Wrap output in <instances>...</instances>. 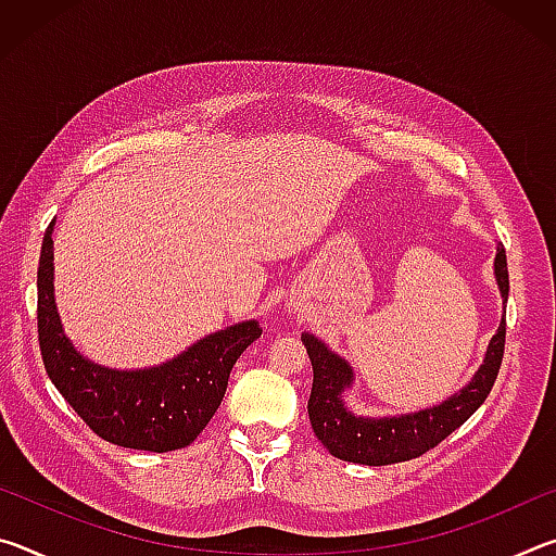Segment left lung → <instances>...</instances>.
I'll use <instances>...</instances> for the list:
<instances>
[{
  "label": "left lung",
  "mask_w": 556,
  "mask_h": 556,
  "mask_svg": "<svg viewBox=\"0 0 556 556\" xmlns=\"http://www.w3.org/2000/svg\"><path fill=\"white\" fill-rule=\"evenodd\" d=\"M495 281L501 289L503 306L507 304V260L505 248H495ZM308 361L314 365L312 397H308V419L316 439L328 448V454L363 466H390L400 460L417 458L429 448L441 444L451 431L485 402L493 390L505 351V318H501L495 336L488 343L483 365L476 370L458 392L451 394L434 407L394 414V417H363L345 404V392L353 388L355 372L345 357L331 351L314 333H301Z\"/></svg>",
  "instance_id": "1"
}]
</instances>
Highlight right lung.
Listing matches in <instances>:
<instances>
[{
	"mask_svg": "<svg viewBox=\"0 0 556 556\" xmlns=\"http://www.w3.org/2000/svg\"><path fill=\"white\" fill-rule=\"evenodd\" d=\"M53 225L43 235L36 285L41 357L55 390L110 444L154 454L193 444L220 407L232 365L262 336L260 324L255 318L232 324L154 368L117 370L92 363L65 336L55 308Z\"/></svg>",
	"mask_w": 556,
	"mask_h": 556,
	"instance_id": "1",
	"label": "right lung"
}]
</instances>
